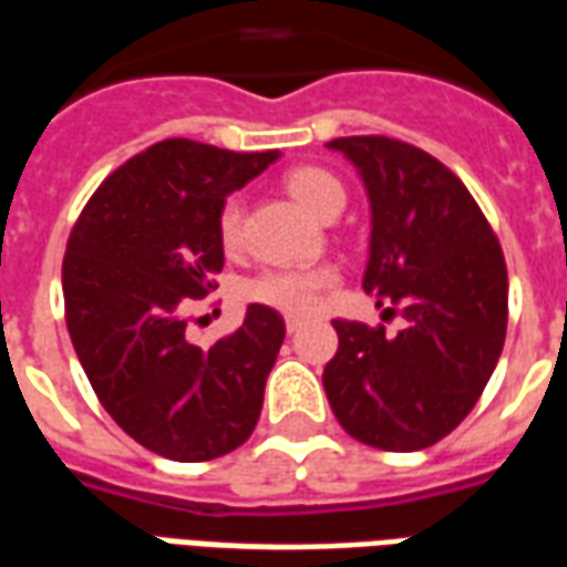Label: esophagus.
Here are the masks:
<instances>
[{"label":"esophagus","mask_w":567,"mask_h":567,"mask_svg":"<svg viewBox=\"0 0 567 567\" xmlns=\"http://www.w3.org/2000/svg\"><path fill=\"white\" fill-rule=\"evenodd\" d=\"M285 331L297 333V331H300V321H297V319H285Z\"/></svg>","instance_id":"obj_1"}]
</instances>
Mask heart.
I'll use <instances>...</instances> for the list:
<instances>
[{"instance_id":"heart-1","label":"heart","mask_w":567,"mask_h":567,"mask_svg":"<svg viewBox=\"0 0 567 567\" xmlns=\"http://www.w3.org/2000/svg\"><path fill=\"white\" fill-rule=\"evenodd\" d=\"M285 190L321 221H333L346 206V187L328 169L319 166H300L285 175ZM218 236L224 248L239 246L243 236V199L227 197L218 212ZM337 270L321 267H288V270H260L239 285V297L246 303L276 309L282 316H312L321 303V295L337 285Z\"/></svg>"}]
</instances>
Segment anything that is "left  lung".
I'll list each match as a JSON object with an SVG mask.
<instances>
[{
    "mask_svg": "<svg viewBox=\"0 0 567 567\" xmlns=\"http://www.w3.org/2000/svg\"><path fill=\"white\" fill-rule=\"evenodd\" d=\"M370 199L364 291L406 319L394 337L333 321L340 346L324 368L337 422L368 446L416 452L458 425L486 389L507 333V267L462 178L389 136L328 142ZM392 312V309H389Z\"/></svg>",
    "mask_w": 567,
    "mask_h": 567,
    "instance_id": "1",
    "label": "left lung"
}]
</instances>
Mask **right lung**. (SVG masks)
<instances>
[{
  "mask_svg": "<svg viewBox=\"0 0 567 567\" xmlns=\"http://www.w3.org/2000/svg\"><path fill=\"white\" fill-rule=\"evenodd\" d=\"M279 151L151 145L96 187L63 258L66 328L105 413L145 450L209 462L258 425L285 321L251 303L212 349L187 340L185 309L224 267L218 212Z\"/></svg>",
  "mask_w": 567,
  "mask_h": 567,
  "instance_id": "right-lung-1",
  "label": "right lung"
}]
</instances>
